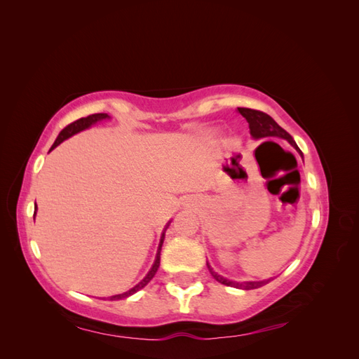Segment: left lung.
Instances as JSON below:
<instances>
[{"mask_svg": "<svg viewBox=\"0 0 359 359\" xmlns=\"http://www.w3.org/2000/svg\"><path fill=\"white\" fill-rule=\"evenodd\" d=\"M238 111H240V114L247 119L248 127H250V133H252L253 137H256V139H259V137H283V139L289 140L290 145H293L298 149L295 140L292 139V136L286 132L285 128H281L268 114L256 111V109H248V107H238ZM299 153H301V151H299ZM206 266H208L211 276L217 281H219V283L226 285V286L238 287V289L252 290V289H257L260 286L266 285L269 281V280L268 281H245V283H236V281H231V280H227V278L219 276L217 273H214L211 265L208 262H206Z\"/></svg>", "mask_w": 359, "mask_h": 359, "instance_id": "1", "label": "left lung"}]
</instances>
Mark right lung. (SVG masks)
<instances>
[{"instance_id":"1","label":"right lung","mask_w":359,"mask_h":359,"mask_svg":"<svg viewBox=\"0 0 359 359\" xmlns=\"http://www.w3.org/2000/svg\"><path fill=\"white\" fill-rule=\"evenodd\" d=\"M104 118H109V116H107V114H93V115L85 116V118L76 119L74 123L69 124L66 128H62V130H61V133L58 135L57 140H55V142H53V145H52V148H50V149H53L55 147H58V145L62 142V140H66L67 137H70V136H73V135H76V133H79L81 130L88 128L91 124H94V123H97V121H102V119H104ZM36 210H37V206H36ZM168 226H169V223H168V224H166V227H165V232H166V229H168ZM165 232L161 233V240H160V244H158V248H157V255H156V260H154V264H153V268L149 269V273L145 276V278H144L142 281H139V283H137L135 287L130 289V290H127V292H124V293H119V295H114V297H111V298H109L111 301L124 299V298H127V297H130V295H133V293H136L137 290H140L142 287H145V286L149 283V281H151V278H153V277L156 276L157 269H158V266H160V252H161L163 241H165Z\"/></svg>"}]
</instances>
